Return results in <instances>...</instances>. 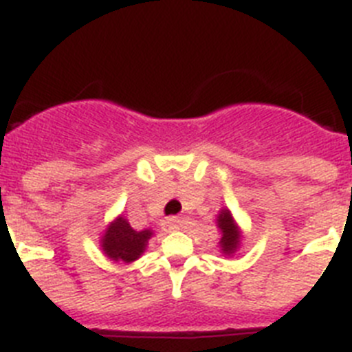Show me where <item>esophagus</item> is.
Returning a JSON list of instances; mask_svg holds the SVG:
<instances>
[{"mask_svg":"<svg viewBox=\"0 0 352 352\" xmlns=\"http://www.w3.org/2000/svg\"><path fill=\"white\" fill-rule=\"evenodd\" d=\"M183 226V220L178 219V217H173V219H167L166 222H164V227H166V231H178V229H182Z\"/></svg>","mask_w":352,"mask_h":352,"instance_id":"34e87169","label":"esophagus"}]
</instances>
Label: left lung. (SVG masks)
Here are the masks:
<instances>
[{"instance_id":"left-lung-1","label":"left lung","mask_w":352,"mask_h":352,"mask_svg":"<svg viewBox=\"0 0 352 352\" xmlns=\"http://www.w3.org/2000/svg\"><path fill=\"white\" fill-rule=\"evenodd\" d=\"M217 223H219L220 231H222L220 247H222L223 254H232V252L236 250V247L239 245V232L234 220H232L231 213H229V210L220 211Z\"/></svg>"}]
</instances>
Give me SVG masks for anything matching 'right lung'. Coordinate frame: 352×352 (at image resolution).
I'll list each match as a JSON object with an SVG mask.
<instances>
[{"label":"right lung","mask_w":352,"mask_h":352,"mask_svg":"<svg viewBox=\"0 0 352 352\" xmlns=\"http://www.w3.org/2000/svg\"><path fill=\"white\" fill-rule=\"evenodd\" d=\"M153 232L149 229L144 231H133L132 226L126 222V219L120 217L107 227L104 238H102V247L107 257L114 261H123V263H132L144 252L148 239Z\"/></svg>","instance_id":"right-lung-1"}]
</instances>
